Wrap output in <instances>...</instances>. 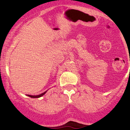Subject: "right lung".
<instances>
[{"label": "right lung", "mask_w": 130, "mask_h": 130, "mask_svg": "<svg viewBox=\"0 0 130 130\" xmlns=\"http://www.w3.org/2000/svg\"><path fill=\"white\" fill-rule=\"evenodd\" d=\"M46 92H47V91H45V92H43V93H42V94H40V95H28L29 97H31V98H40V97L43 96V95H44V94H45V93Z\"/></svg>", "instance_id": "add662e5"}]
</instances>
